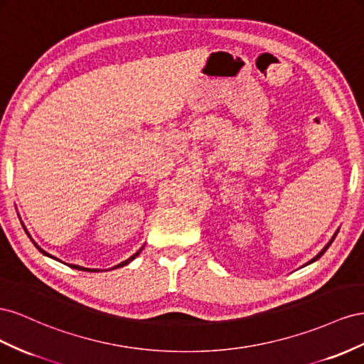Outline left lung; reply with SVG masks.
Instances as JSON below:
<instances>
[{
	"label": "left lung",
	"mask_w": 364,
	"mask_h": 364,
	"mask_svg": "<svg viewBox=\"0 0 364 364\" xmlns=\"http://www.w3.org/2000/svg\"><path fill=\"white\" fill-rule=\"evenodd\" d=\"M337 233H338V230H337V232H336V235H334V236H332V240H331V241H329V242H328V244H326V245H325V248H323V250H321V252H320V253H318V255H317V256H316V257H313V259H311V261H309V262H308V264H313V262H314V261H317V259H318V257H320V256H321V255H323V253H325V252H326V250H328V248H329V245H331V244H332V241H334V240H336V236H337Z\"/></svg>",
	"instance_id": "obj_1"
}]
</instances>
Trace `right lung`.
Instances as JSON below:
<instances>
[{
    "label": "right lung",
    "instance_id": "obj_1",
    "mask_svg": "<svg viewBox=\"0 0 364 364\" xmlns=\"http://www.w3.org/2000/svg\"><path fill=\"white\" fill-rule=\"evenodd\" d=\"M24 230H26V233L28 235V232H27V228H26V227H24ZM28 237H30V235H28ZM30 240H32V237H30ZM32 242H33V244L36 245V248H38V250H39L41 253H44L46 256H48V257H51V259H56V257H53V256H51V255H48L47 252H44V250H43V248H41V247H39V245H38V244H36V242H35L33 240H32ZM141 250H143V247L140 248V250H139L137 253H134V255H132L131 257H128V259H127V261H123V262L117 264L116 267H112V268H119V267H123V265H127V264H129L131 261H134V259H136V257H137V256L140 255V252H141ZM56 261H59V259H56ZM68 267H71V268H76V269H84V272H100V269H96V268H92V269H91V268H84V267H79V265H73V264H71V265L68 264Z\"/></svg>",
    "mask_w": 364,
    "mask_h": 364
}]
</instances>
